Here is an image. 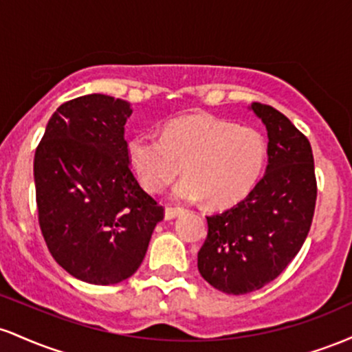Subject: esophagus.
<instances>
[{"label": "esophagus", "instance_id": "obj_1", "mask_svg": "<svg viewBox=\"0 0 352 352\" xmlns=\"http://www.w3.org/2000/svg\"><path fill=\"white\" fill-rule=\"evenodd\" d=\"M180 213H184V208H179V207H167V208H165V218H167V220H172V218L179 217Z\"/></svg>", "mask_w": 352, "mask_h": 352}]
</instances>
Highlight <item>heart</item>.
Instances as JSON below:
<instances>
[{
  "label": "heart",
  "instance_id": "b5f03b06",
  "mask_svg": "<svg viewBox=\"0 0 352 352\" xmlns=\"http://www.w3.org/2000/svg\"><path fill=\"white\" fill-rule=\"evenodd\" d=\"M125 153L140 184L162 192L177 175L173 188L180 200L227 207L245 199L260 180L266 164V140L258 131L238 127L210 114L185 116L164 127L162 135L135 134Z\"/></svg>",
  "mask_w": 352,
  "mask_h": 352
}]
</instances>
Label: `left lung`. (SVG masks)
I'll return each instance as SVG.
<instances>
[{
    "mask_svg": "<svg viewBox=\"0 0 352 352\" xmlns=\"http://www.w3.org/2000/svg\"><path fill=\"white\" fill-rule=\"evenodd\" d=\"M253 112L268 131V165L246 199L207 217L199 272L213 288L246 294L285 272L308 236L318 185L311 144L280 111L261 102Z\"/></svg>",
    "mask_w": 352,
    "mask_h": 352,
    "instance_id": "left-lung-1",
    "label": "left lung"
}]
</instances>
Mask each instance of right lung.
I'll use <instances>...</instances> for the list:
<instances>
[{
  "instance_id": "add662e5",
  "label": "right lung",
  "mask_w": 352,
  "mask_h": 352,
  "mask_svg": "<svg viewBox=\"0 0 352 352\" xmlns=\"http://www.w3.org/2000/svg\"><path fill=\"white\" fill-rule=\"evenodd\" d=\"M127 100L89 94L56 109L34 153L38 220L52 258L91 285L131 278L164 220L125 153Z\"/></svg>"
}]
</instances>
